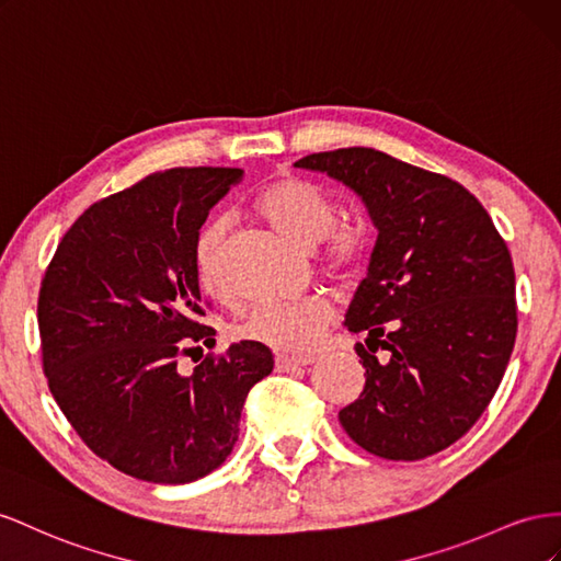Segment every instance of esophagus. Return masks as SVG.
<instances>
[{"label": "esophagus", "mask_w": 561, "mask_h": 561, "mask_svg": "<svg viewBox=\"0 0 561 561\" xmlns=\"http://www.w3.org/2000/svg\"><path fill=\"white\" fill-rule=\"evenodd\" d=\"M310 359H296V357H286V355H279L275 357V369L277 371H296V369H302V366H308Z\"/></svg>", "instance_id": "obj_1"}]
</instances>
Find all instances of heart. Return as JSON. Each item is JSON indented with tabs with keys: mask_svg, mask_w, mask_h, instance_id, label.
I'll use <instances>...</instances> for the list:
<instances>
[{
	"mask_svg": "<svg viewBox=\"0 0 561 561\" xmlns=\"http://www.w3.org/2000/svg\"><path fill=\"white\" fill-rule=\"evenodd\" d=\"M263 214L302 249L324 242L327 263L333 270L352 272L362 261L364 237L359 228L335 226V209L329 192L308 179H282L272 183L261 197ZM230 228V216L220 214L206 220L195 239V267L206 291H222L218 251ZM333 322V306L324 296L265 298L232 322L239 341L265 345L286 355H308L322 343Z\"/></svg>",
	"mask_w": 561,
	"mask_h": 561,
	"instance_id": "1",
	"label": "heart"
}]
</instances>
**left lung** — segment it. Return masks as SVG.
Here are the masks:
<instances>
[{"label": "left lung", "instance_id": "1", "mask_svg": "<svg viewBox=\"0 0 561 561\" xmlns=\"http://www.w3.org/2000/svg\"><path fill=\"white\" fill-rule=\"evenodd\" d=\"M296 167L355 190L378 230L345 314L366 335L357 343L366 386L341 409L343 430L388 460L444 451L484 413L515 347V267L503 237L460 183L380 150L314 152Z\"/></svg>", "mask_w": 561, "mask_h": 561}]
</instances>
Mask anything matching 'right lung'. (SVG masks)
I'll return each mask as SVG.
<instances>
[{
  "instance_id": "add662e5",
  "label": "right lung",
  "mask_w": 561,
  "mask_h": 561,
  "mask_svg": "<svg viewBox=\"0 0 561 561\" xmlns=\"http://www.w3.org/2000/svg\"><path fill=\"white\" fill-rule=\"evenodd\" d=\"M242 169L148 175L91 204L60 239L42 279V364L60 411L112 468L187 484L226 462L244 399L270 376L265 345L232 343L183 376L190 345H214L195 239Z\"/></svg>"
}]
</instances>
